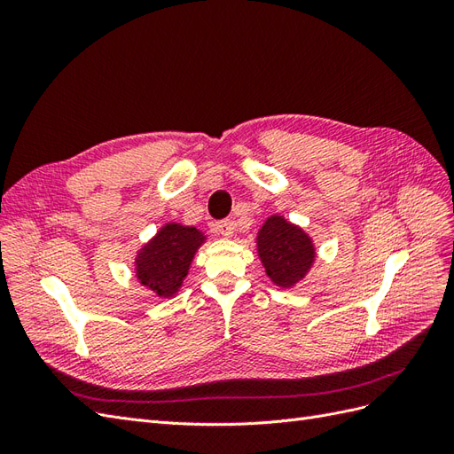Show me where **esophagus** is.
Wrapping results in <instances>:
<instances>
[{
	"label": "esophagus",
	"mask_w": 454,
	"mask_h": 454,
	"mask_svg": "<svg viewBox=\"0 0 454 454\" xmlns=\"http://www.w3.org/2000/svg\"><path fill=\"white\" fill-rule=\"evenodd\" d=\"M235 229H237V225H235V222H231V219H222V222H215V231L219 232V235H223L227 239L235 235Z\"/></svg>",
	"instance_id": "1"
}]
</instances>
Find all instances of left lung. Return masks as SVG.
<instances>
[{"instance_id":"left-lung-1","label":"left lung","mask_w":454,"mask_h":454,"mask_svg":"<svg viewBox=\"0 0 454 454\" xmlns=\"http://www.w3.org/2000/svg\"><path fill=\"white\" fill-rule=\"evenodd\" d=\"M257 250L269 278L282 287H290L303 278L314 261L310 239L282 215L269 217L261 227Z\"/></svg>"}]
</instances>
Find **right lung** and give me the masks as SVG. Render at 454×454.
Masks as SVG:
<instances>
[{
    "label": "right lung",
    "instance_id": "obj_1",
    "mask_svg": "<svg viewBox=\"0 0 454 454\" xmlns=\"http://www.w3.org/2000/svg\"><path fill=\"white\" fill-rule=\"evenodd\" d=\"M204 235L195 227L164 225L136 257V274L160 297H172L189 270Z\"/></svg>",
    "mask_w": 454,
    "mask_h": 454
}]
</instances>
